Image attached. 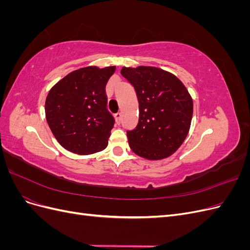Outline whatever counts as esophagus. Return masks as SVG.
<instances>
[{"label":"esophagus","mask_w":250,"mask_h":250,"mask_svg":"<svg viewBox=\"0 0 250 250\" xmlns=\"http://www.w3.org/2000/svg\"><path fill=\"white\" fill-rule=\"evenodd\" d=\"M115 118H116L117 123L120 124V123H121V119H122V113H121V112H117L116 115H115Z\"/></svg>","instance_id":"1"}]
</instances>
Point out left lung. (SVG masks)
<instances>
[{
  "label": "left lung",
  "instance_id": "obj_1",
  "mask_svg": "<svg viewBox=\"0 0 250 250\" xmlns=\"http://www.w3.org/2000/svg\"><path fill=\"white\" fill-rule=\"evenodd\" d=\"M121 74L139 101V123L127 131L130 149L150 161L172 155L186 140L193 116V100L184 83L154 66H123Z\"/></svg>",
  "mask_w": 250,
  "mask_h": 250
}]
</instances>
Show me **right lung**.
Returning <instances> with one entry per match:
<instances>
[{
    "label": "right lung",
    "instance_id": "1",
    "mask_svg": "<svg viewBox=\"0 0 250 250\" xmlns=\"http://www.w3.org/2000/svg\"><path fill=\"white\" fill-rule=\"evenodd\" d=\"M116 66H86L67 74L47 96L44 110L58 143L73 153L99 152L108 145L115 124L105 86Z\"/></svg>",
    "mask_w": 250,
    "mask_h": 250
}]
</instances>
